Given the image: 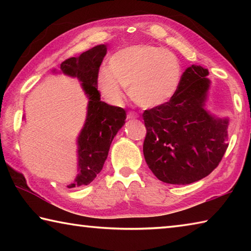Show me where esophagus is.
<instances>
[{"label":"esophagus","instance_id":"obj_1","mask_svg":"<svg viewBox=\"0 0 251 251\" xmlns=\"http://www.w3.org/2000/svg\"><path fill=\"white\" fill-rule=\"evenodd\" d=\"M138 115L136 113H133V112H129L128 114H127V118L128 120H134V118H137Z\"/></svg>","mask_w":251,"mask_h":251}]
</instances>
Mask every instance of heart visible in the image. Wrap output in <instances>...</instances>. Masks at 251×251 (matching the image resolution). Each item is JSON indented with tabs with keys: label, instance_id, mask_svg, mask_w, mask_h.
I'll list each match as a JSON object with an SVG mask.
<instances>
[{
	"label": "heart",
	"instance_id": "heart-1",
	"mask_svg": "<svg viewBox=\"0 0 251 251\" xmlns=\"http://www.w3.org/2000/svg\"><path fill=\"white\" fill-rule=\"evenodd\" d=\"M182 66L171 50L150 44H135L116 50L108 59V69H101L96 78L104 99L118 104L123 87L135 104L156 108L167 104L179 90Z\"/></svg>",
	"mask_w": 251,
	"mask_h": 251
}]
</instances>
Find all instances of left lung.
Returning a JSON list of instances; mask_svg holds the SVG:
<instances>
[{"mask_svg": "<svg viewBox=\"0 0 251 251\" xmlns=\"http://www.w3.org/2000/svg\"><path fill=\"white\" fill-rule=\"evenodd\" d=\"M201 65L187 67L177 94L143 114L144 157L159 180L188 185L209 175L228 147V117L207 108L211 80Z\"/></svg>", "mask_w": 251, "mask_h": 251, "instance_id": "8db88e82", "label": "left lung"}]
</instances>
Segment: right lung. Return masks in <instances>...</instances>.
<instances>
[{"label":"right lung","instance_id":"add662e5","mask_svg":"<svg viewBox=\"0 0 251 251\" xmlns=\"http://www.w3.org/2000/svg\"><path fill=\"white\" fill-rule=\"evenodd\" d=\"M107 53V44L96 45L77 57H71L61 64L53 74H64L77 78L87 99L86 118L76 139L77 145V175L69 188L91 184L100 173L107 159L110 144L125 124L126 112L118 106L100 100L96 78L100 66ZM25 121V115L23 116Z\"/></svg>","mask_w":251,"mask_h":251}]
</instances>
